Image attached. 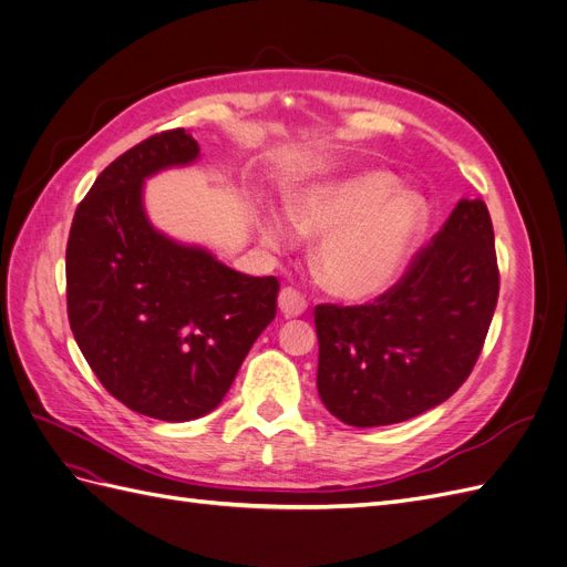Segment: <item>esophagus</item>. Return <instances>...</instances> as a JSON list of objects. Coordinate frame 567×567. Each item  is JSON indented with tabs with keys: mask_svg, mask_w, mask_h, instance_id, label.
I'll list each match as a JSON object with an SVG mask.
<instances>
[{
	"mask_svg": "<svg viewBox=\"0 0 567 567\" xmlns=\"http://www.w3.org/2000/svg\"><path fill=\"white\" fill-rule=\"evenodd\" d=\"M279 310L286 319L300 317L307 310V298L300 293L298 288L286 286V288H281V293H279Z\"/></svg>",
	"mask_w": 567,
	"mask_h": 567,
	"instance_id": "esophagus-1",
	"label": "esophagus"
}]
</instances>
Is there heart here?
Segmentation results:
<instances>
[{"label":"heart","instance_id":"b5f03b06","mask_svg":"<svg viewBox=\"0 0 567 567\" xmlns=\"http://www.w3.org/2000/svg\"><path fill=\"white\" fill-rule=\"evenodd\" d=\"M290 221L305 236H323L315 267L321 284L346 300L379 298L400 281L427 225V203L400 192L390 173L354 175L319 186L290 203ZM269 246H284L288 229L279 217H262Z\"/></svg>","mask_w":567,"mask_h":567}]
</instances>
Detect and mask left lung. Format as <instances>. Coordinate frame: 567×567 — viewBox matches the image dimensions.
Here are the masks:
<instances>
[{
	"label": "left lung",
	"instance_id": "8db88e82",
	"mask_svg": "<svg viewBox=\"0 0 567 567\" xmlns=\"http://www.w3.org/2000/svg\"><path fill=\"white\" fill-rule=\"evenodd\" d=\"M496 298L487 205L463 198L383 296L315 307L321 402L342 423L373 427L450 400L483 352Z\"/></svg>",
	"mask_w": 567,
	"mask_h": 567
}]
</instances>
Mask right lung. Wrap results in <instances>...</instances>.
<instances>
[{"instance_id":"obj_1","label":"right lung","mask_w":567,"mask_h":567,"mask_svg":"<svg viewBox=\"0 0 567 567\" xmlns=\"http://www.w3.org/2000/svg\"><path fill=\"white\" fill-rule=\"evenodd\" d=\"M198 158L182 127L153 134L101 173L65 248L78 348L115 400L161 421H194L231 388L277 317V277H248L151 227L144 179Z\"/></svg>"}]
</instances>
